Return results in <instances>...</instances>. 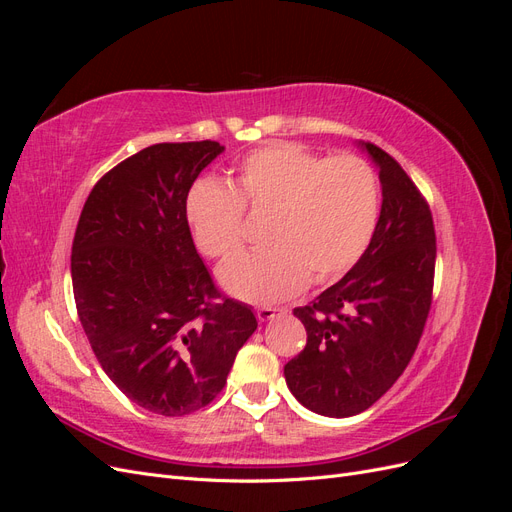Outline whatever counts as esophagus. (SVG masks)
Returning <instances> with one entry per match:
<instances>
[{
	"instance_id": "esophagus-1",
	"label": "esophagus",
	"mask_w": 512,
	"mask_h": 512,
	"mask_svg": "<svg viewBox=\"0 0 512 512\" xmlns=\"http://www.w3.org/2000/svg\"><path fill=\"white\" fill-rule=\"evenodd\" d=\"M280 314H284V307H269V305H265V307H258L256 309V318L260 322H269V320H273L275 316H280Z\"/></svg>"
}]
</instances>
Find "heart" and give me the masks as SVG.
I'll return each mask as SVG.
<instances>
[{"label":"heart","instance_id":"b5f03b06","mask_svg":"<svg viewBox=\"0 0 512 512\" xmlns=\"http://www.w3.org/2000/svg\"><path fill=\"white\" fill-rule=\"evenodd\" d=\"M267 218L265 250L220 269L232 297L275 303L299 294L312 277L329 284L346 275L374 237L380 215L376 170L356 156L324 158L297 143H269L237 164L230 188L203 181L185 213L200 252L226 260L245 239V215Z\"/></svg>","mask_w":512,"mask_h":512}]
</instances>
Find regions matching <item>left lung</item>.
Masks as SVG:
<instances>
[{"mask_svg": "<svg viewBox=\"0 0 512 512\" xmlns=\"http://www.w3.org/2000/svg\"><path fill=\"white\" fill-rule=\"evenodd\" d=\"M378 164L382 209L359 262L320 297L294 307L307 344L286 363L290 393L322 416H354L391 389L421 342L436 271V228L399 162L363 143Z\"/></svg>", "mask_w": 512, "mask_h": 512, "instance_id": "8db88e82", "label": "left lung"}]
</instances>
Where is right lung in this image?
I'll list each match as a JSON object with an SVG mask.
<instances>
[{
	"label": "right lung",
	"instance_id": "1",
	"mask_svg": "<svg viewBox=\"0 0 512 512\" xmlns=\"http://www.w3.org/2000/svg\"><path fill=\"white\" fill-rule=\"evenodd\" d=\"M224 147L158 143L94 185L72 241V290L98 363L134 404L183 416L220 395L258 320L215 288L185 203Z\"/></svg>",
	"mask_w": 512,
	"mask_h": 512
}]
</instances>
